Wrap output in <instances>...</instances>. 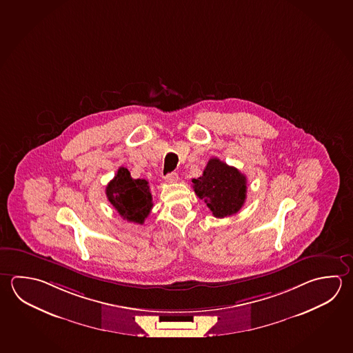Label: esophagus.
I'll list each match as a JSON object with an SVG mask.
<instances>
[{
    "mask_svg": "<svg viewBox=\"0 0 353 353\" xmlns=\"http://www.w3.org/2000/svg\"><path fill=\"white\" fill-rule=\"evenodd\" d=\"M164 179H165L167 183H176L179 180V175L176 173H169L168 175H165Z\"/></svg>",
    "mask_w": 353,
    "mask_h": 353,
    "instance_id": "1",
    "label": "esophagus"
}]
</instances>
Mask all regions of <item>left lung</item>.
<instances>
[{
	"mask_svg": "<svg viewBox=\"0 0 353 353\" xmlns=\"http://www.w3.org/2000/svg\"><path fill=\"white\" fill-rule=\"evenodd\" d=\"M194 192L204 200L215 218L236 214L246 199V176L218 158L208 161L203 175L192 179Z\"/></svg>",
	"mask_w": 353,
	"mask_h": 353,
	"instance_id": "obj_1",
	"label": "left lung"
}]
</instances>
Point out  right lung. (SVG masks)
Masks as SVG:
<instances>
[{
  "label": "right lung",
  "instance_id": "add662e5",
  "mask_svg": "<svg viewBox=\"0 0 353 353\" xmlns=\"http://www.w3.org/2000/svg\"><path fill=\"white\" fill-rule=\"evenodd\" d=\"M109 203L123 219L143 224L153 208L152 194L145 179H133L127 168L121 167L105 188Z\"/></svg>",
  "mask_w": 353,
  "mask_h": 353
}]
</instances>
